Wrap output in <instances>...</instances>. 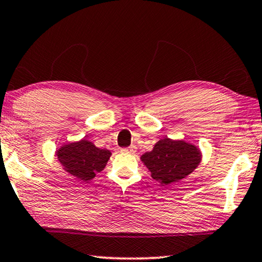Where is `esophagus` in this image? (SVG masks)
<instances>
[{
    "label": "esophagus",
    "instance_id": "34e87169",
    "mask_svg": "<svg viewBox=\"0 0 262 262\" xmlns=\"http://www.w3.org/2000/svg\"><path fill=\"white\" fill-rule=\"evenodd\" d=\"M121 151L125 152V154H135L136 152V147H135L134 144H133V145H130V147H128V148H122Z\"/></svg>",
    "mask_w": 262,
    "mask_h": 262
}]
</instances>
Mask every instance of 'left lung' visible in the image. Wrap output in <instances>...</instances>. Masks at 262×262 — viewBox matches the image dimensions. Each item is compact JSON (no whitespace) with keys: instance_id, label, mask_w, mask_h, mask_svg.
I'll return each mask as SVG.
<instances>
[{"instance_id":"8db88e82","label":"left lung","mask_w":262,"mask_h":262,"mask_svg":"<svg viewBox=\"0 0 262 262\" xmlns=\"http://www.w3.org/2000/svg\"><path fill=\"white\" fill-rule=\"evenodd\" d=\"M141 159L155 180L170 185L192 173L201 162V152L188 142L165 137L155 144L151 151L142 155Z\"/></svg>"}]
</instances>
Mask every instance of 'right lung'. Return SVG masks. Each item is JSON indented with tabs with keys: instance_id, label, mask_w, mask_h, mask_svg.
<instances>
[{
	"instance_id": "1",
	"label": "right lung",
	"mask_w": 262,
	"mask_h": 262,
	"mask_svg": "<svg viewBox=\"0 0 262 262\" xmlns=\"http://www.w3.org/2000/svg\"><path fill=\"white\" fill-rule=\"evenodd\" d=\"M66 171L78 180L88 181L103 171L111 157L110 150L99 149L86 139L62 145L56 151Z\"/></svg>"
}]
</instances>
